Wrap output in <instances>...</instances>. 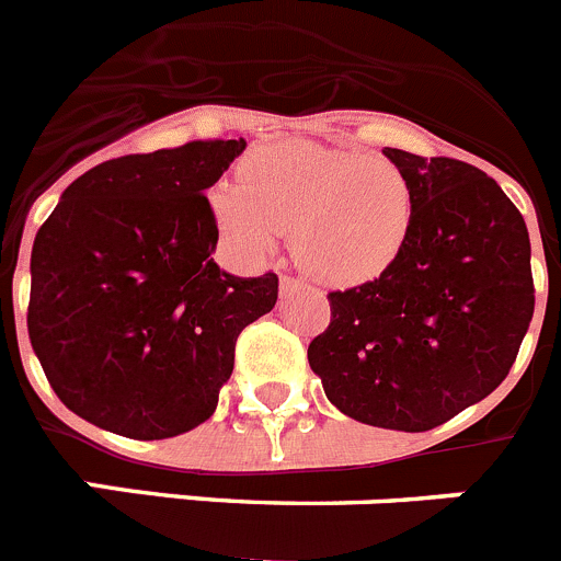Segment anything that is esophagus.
I'll list each match as a JSON object with an SVG mask.
<instances>
[{"label": "esophagus", "mask_w": 561, "mask_h": 561, "mask_svg": "<svg viewBox=\"0 0 561 561\" xmlns=\"http://www.w3.org/2000/svg\"><path fill=\"white\" fill-rule=\"evenodd\" d=\"M301 287H305V282H299V279H293V276H282L279 279V290L285 293V296H290V293H296V290H301Z\"/></svg>", "instance_id": "34e87169"}]
</instances>
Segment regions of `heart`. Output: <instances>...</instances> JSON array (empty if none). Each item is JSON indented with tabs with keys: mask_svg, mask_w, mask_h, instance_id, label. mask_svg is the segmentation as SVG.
I'll use <instances>...</instances> for the list:
<instances>
[{
	"mask_svg": "<svg viewBox=\"0 0 561 561\" xmlns=\"http://www.w3.org/2000/svg\"><path fill=\"white\" fill-rule=\"evenodd\" d=\"M243 181H220L211 193L226 237L262 256L293 231L296 260L327 282L371 279L411 234V184L380 156L287 139L256 148Z\"/></svg>",
	"mask_w": 561,
	"mask_h": 561,
	"instance_id": "1",
	"label": "heart"
}]
</instances>
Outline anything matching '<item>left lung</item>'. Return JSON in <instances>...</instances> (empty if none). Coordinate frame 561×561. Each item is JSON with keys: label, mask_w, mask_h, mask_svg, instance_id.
<instances>
[{"label": "left lung", "mask_w": 561, "mask_h": 561, "mask_svg": "<svg viewBox=\"0 0 561 561\" xmlns=\"http://www.w3.org/2000/svg\"><path fill=\"white\" fill-rule=\"evenodd\" d=\"M382 153L411 184V234L377 279L327 296L330 327L307 360L341 413L425 433L506 380L534 316L531 243L476 164Z\"/></svg>", "instance_id": "1"}]
</instances>
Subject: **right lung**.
<instances>
[{"label":"right lung","instance_id":"right-lung-1","mask_svg":"<svg viewBox=\"0 0 561 561\" xmlns=\"http://www.w3.org/2000/svg\"><path fill=\"white\" fill-rule=\"evenodd\" d=\"M245 139L108 159L67 186L30 260L27 332L58 400L125 438L193 431L215 413L237 337L274 310V271L218 268L206 190Z\"/></svg>","mask_w":561,"mask_h":561}]
</instances>
